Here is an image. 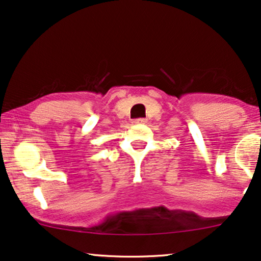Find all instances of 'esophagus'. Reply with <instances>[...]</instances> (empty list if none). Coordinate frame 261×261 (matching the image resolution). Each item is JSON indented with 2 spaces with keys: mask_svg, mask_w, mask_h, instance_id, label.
<instances>
[{
  "mask_svg": "<svg viewBox=\"0 0 261 261\" xmlns=\"http://www.w3.org/2000/svg\"><path fill=\"white\" fill-rule=\"evenodd\" d=\"M134 123L135 124H146L148 122H146V119H144V118H138V119H135Z\"/></svg>",
  "mask_w": 261,
  "mask_h": 261,
  "instance_id": "obj_1",
  "label": "esophagus"
}]
</instances>
